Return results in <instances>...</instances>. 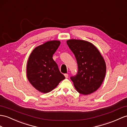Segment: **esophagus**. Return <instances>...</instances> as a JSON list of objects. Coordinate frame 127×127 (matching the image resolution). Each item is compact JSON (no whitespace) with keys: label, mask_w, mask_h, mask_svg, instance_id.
<instances>
[{"label":"esophagus","mask_w":127,"mask_h":127,"mask_svg":"<svg viewBox=\"0 0 127 127\" xmlns=\"http://www.w3.org/2000/svg\"><path fill=\"white\" fill-rule=\"evenodd\" d=\"M64 76H65V78L66 79L68 78V74H64Z\"/></svg>","instance_id":"obj_1"}]
</instances>
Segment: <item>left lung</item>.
<instances>
[{"mask_svg": "<svg viewBox=\"0 0 127 127\" xmlns=\"http://www.w3.org/2000/svg\"><path fill=\"white\" fill-rule=\"evenodd\" d=\"M74 53L78 66V72L70 77L76 91L88 95L99 88L104 79L106 65L97 48L92 43L81 40L67 41Z\"/></svg>", "mask_w": 127, "mask_h": 127, "instance_id": "obj_1", "label": "left lung"}]
</instances>
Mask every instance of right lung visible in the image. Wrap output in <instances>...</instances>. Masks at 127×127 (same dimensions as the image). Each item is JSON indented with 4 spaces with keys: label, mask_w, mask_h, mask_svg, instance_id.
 I'll use <instances>...</instances> for the list:
<instances>
[{
    "label": "right lung",
    "mask_w": 127,
    "mask_h": 127,
    "mask_svg": "<svg viewBox=\"0 0 127 127\" xmlns=\"http://www.w3.org/2000/svg\"><path fill=\"white\" fill-rule=\"evenodd\" d=\"M60 42L49 41L33 49L27 64V76L31 85L40 92L52 91L65 79L53 59Z\"/></svg>",
    "instance_id": "right-lung-1"
}]
</instances>
